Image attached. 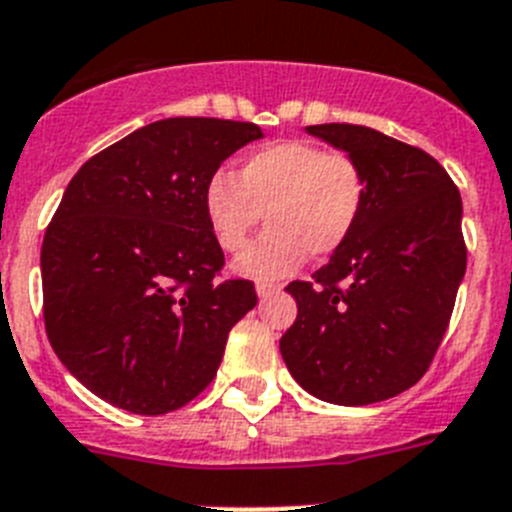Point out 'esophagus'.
<instances>
[{
	"label": "esophagus",
	"instance_id": "obj_1",
	"mask_svg": "<svg viewBox=\"0 0 512 512\" xmlns=\"http://www.w3.org/2000/svg\"><path fill=\"white\" fill-rule=\"evenodd\" d=\"M278 291H281L278 283H268V281L257 283V296H260V299H270V296H275Z\"/></svg>",
	"mask_w": 512,
	"mask_h": 512
}]
</instances>
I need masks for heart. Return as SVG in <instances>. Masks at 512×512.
Listing matches in <instances>:
<instances>
[{
	"label": "heart",
	"instance_id": "heart-1",
	"mask_svg": "<svg viewBox=\"0 0 512 512\" xmlns=\"http://www.w3.org/2000/svg\"><path fill=\"white\" fill-rule=\"evenodd\" d=\"M361 162L314 141H281L242 159L237 177L216 172L203 193L213 239L229 255L244 250L257 224L270 229L237 260V273L273 281L330 257L348 242L366 208Z\"/></svg>",
	"mask_w": 512,
	"mask_h": 512
}]
</instances>
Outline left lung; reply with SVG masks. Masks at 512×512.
Instances as JSON below:
<instances>
[{
    "mask_svg": "<svg viewBox=\"0 0 512 512\" xmlns=\"http://www.w3.org/2000/svg\"><path fill=\"white\" fill-rule=\"evenodd\" d=\"M306 131L361 162L368 195L330 262L286 286L299 314L281 355L317 399L384 402L422 379L448 330L466 273L459 188L430 154L373 128Z\"/></svg>",
    "mask_w": 512,
    "mask_h": 512,
    "instance_id": "1",
    "label": "left lung"
}]
</instances>
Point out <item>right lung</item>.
Returning a JSON list of instances; mask_svg holds the SVG:
<instances>
[{
  "mask_svg": "<svg viewBox=\"0 0 512 512\" xmlns=\"http://www.w3.org/2000/svg\"><path fill=\"white\" fill-rule=\"evenodd\" d=\"M260 126L164 118L79 167L43 237L53 353L92 394L133 415L180 410L213 381L252 281H224L206 185Z\"/></svg>",
  "mask_w": 512,
  "mask_h": 512,
  "instance_id": "right-lung-1",
  "label": "right lung"
}]
</instances>
